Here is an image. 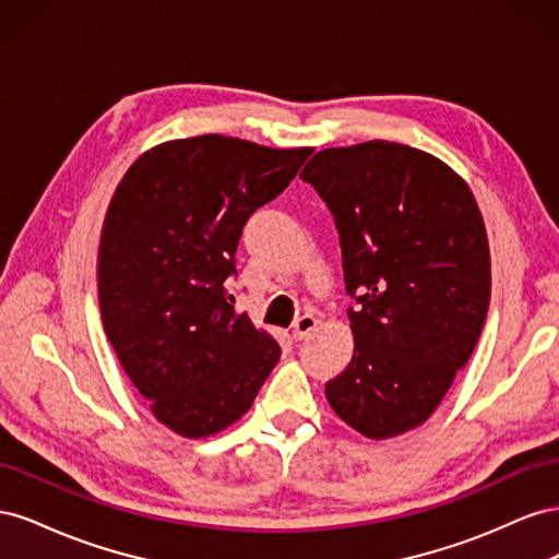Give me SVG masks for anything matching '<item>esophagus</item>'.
Returning <instances> with one entry per match:
<instances>
[{
	"mask_svg": "<svg viewBox=\"0 0 559 559\" xmlns=\"http://www.w3.org/2000/svg\"><path fill=\"white\" fill-rule=\"evenodd\" d=\"M312 331H317V317L314 314H302L300 319H296V324H294L296 341H306L308 335H312Z\"/></svg>",
	"mask_w": 559,
	"mask_h": 559,
	"instance_id": "esophagus-1",
	"label": "esophagus"
}]
</instances>
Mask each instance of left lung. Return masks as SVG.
<instances>
[{"label": "left lung", "instance_id": "left-lung-1", "mask_svg": "<svg viewBox=\"0 0 559 559\" xmlns=\"http://www.w3.org/2000/svg\"><path fill=\"white\" fill-rule=\"evenodd\" d=\"M300 179L341 235L354 354L326 382L335 415L392 438L427 421L476 347L492 292L478 202L425 151L373 140L324 148Z\"/></svg>", "mask_w": 559, "mask_h": 559}]
</instances>
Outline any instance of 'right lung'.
I'll list each match as a JSON object with an SVG mask.
<instances>
[{"instance_id":"1","label":"right lung","mask_w":559,"mask_h":559,"mask_svg":"<svg viewBox=\"0 0 559 559\" xmlns=\"http://www.w3.org/2000/svg\"><path fill=\"white\" fill-rule=\"evenodd\" d=\"M312 148L200 134L148 148L116 186L97 251L99 312L154 417L186 438L238 421L280 345L238 314L226 280L247 218Z\"/></svg>"}]
</instances>
